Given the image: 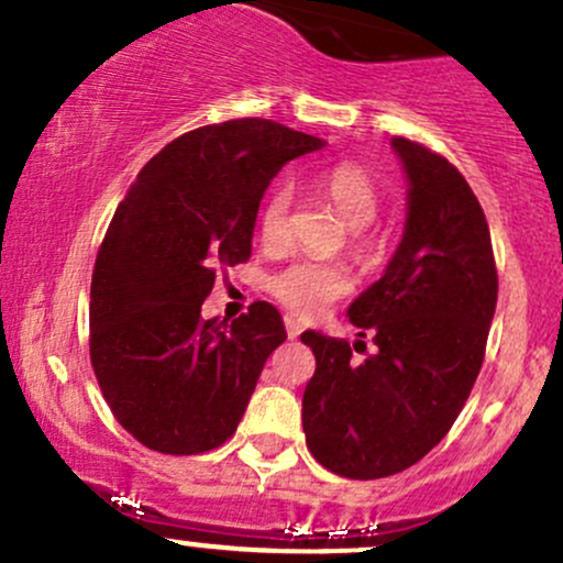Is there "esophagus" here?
Masks as SVG:
<instances>
[{
	"instance_id": "34e87169",
	"label": "esophagus",
	"mask_w": 563,
	"mask_h": 563,
	"mask_svg": "<svg viewBox=\"0 0 563 563\" xmlns=\"http://www.w3.org/2000/svg\"><path fill=\"white\" fill-rule=\"evenodd\" d=\"M283 323H286V331H288V336H291V339H296L301 331H305V325H301L299 320L294 318V314H286V318H283Z\"/></svg>"
}]
</instances>
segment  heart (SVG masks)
Listing matches in <instances>:
<instances>
[{
    "instance_id": "heart-1",
    "label": "heart",
    "mask_w": 563,
    "mask_h": 563,
    "mask_svg": "<svg viewBox=\"0 0 563 563\" xmlns=\"http://www.w3.org/2000/svg\"><path fill=\"white\" fill-rule=\"evenodd\" d=\"M323 189L329 195L339 216L352 230V245L357 256L374 262L379 256L382 243L368 234L366 227L382 211V195L366 170L357 165H336L325 173ZM294 187L291 181H280L269 189L258 208V238L267 249H280L288 240V221H291ZM269 294L280 305L305 318H314L350 294L352 277L347 267L339 262H318V258H299L269 277Z\"/></svg>"
}]
</instances>
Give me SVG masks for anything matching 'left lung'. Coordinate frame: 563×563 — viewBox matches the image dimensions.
Wrapping results in <instances>:
<instances>
[{"mask_svg": "<svg viewBox=\"0 0 563 563\" xmlns=\"http://www.w3.org/2000/svg\"><path fill=\"white\" fill-rule=\"evenodd\" d=\"M409 176L406 232L385 275L350 305L366 342L305 331L314 374L301 398L307 449L355 481L395 475L443 441L481 372L497 307L492 234L465 176L417 141H390Z\"/></svg>", "mask_w": 563, "mask_h": 563, "instance_id": "8db88e82", "label": "left lung"}]
</instances>
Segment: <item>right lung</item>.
Listing matches in <instances>:
<instances>
[{
  "label": "right lung",
  "instance_id": "add662e5",
  "mask_svg": "<svg viewBox=\"0 0 563 563\" xmlns=\"http://www.w3.org/2000/svg\"><path fill=\"white\" fill-rule=\"evenodd\" d=\"M323 141L272 120L178 135L117 206L90 283V363L111 413L159 454H202L234 435L272 350L269 301L206 320L216 272L251 258L258 202L277 170Z\"/></svg>",
  "mask_w": 563,
  "mask_h": 563
}]
</instances>
